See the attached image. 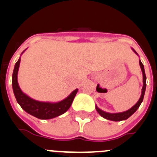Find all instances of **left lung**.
Listing matches in <instances>:
<instances>
[{
    "label": "left lung",
    "instance_id": "8db88e82",
    "mask_svg": "<svg viewBox=\"0 0 157 157\" xmlns=\"http://www.w3.org/2000/svg\"><path fill=\"white\" fill-rule=\"evenodd\" d=\"M134 50V49H133ZM134 52H135L136 54H137L135 51L134 50ZM139 63H140V68H141L142 72H143V82H144V86L143 88H142V93H141V96H140V99L138 100V102L134 105L131 109H130L129 110L126 111V112H121V113H115V114H112V113H108V112H105L103 111H102L101 109H99L97 106L96 107V111L99 112V115H101L103 118H106L108 120H111V121H122V120H125L127 118H129L131 115L134 113V112L137 111V109L139 108V106L140 105L141 102H143L144 99V93H145V90H146V74H145V71H144V64H142L141 61H139Z\"/></svg>",
    "mask_w": 157,
    "mask_h": 157
}]
</instances>
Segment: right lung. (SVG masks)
I'll return each mask as SVG.
<instances>
[{
    "mask_svg": "<svg viewBox=\"0 0 157 157\" xmlns=\"http://www.w3.org/2000/svg\"><path fill=\"white\" fill-rule=\"evenodd\" d=\"M20 58L16 63L12 76V86L14 95L17 102L26 112L39 118V119H50L59 116L67 112L71 107L73 100L77 93V89L72 92L68 97L57 103L42 102L34 100L23 93L17 82V73L20 66Z\"/></svg>",
    "mask_w": 157,
    "mask_h": 157,
    "instance_id": "right-lung-1",
    "label": "right lung"
}]
</instances>
